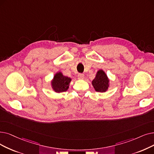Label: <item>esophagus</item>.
I'll return each mask as SVG.
<instances>
[{"label": "esophagus", "instance_id": "obj_1", "mask_svg": "<svg viewBox=\"0 0 154 154\" xmlns=\"http://www.w3.org/2000/svg\"><path fill=\"white\" fill-rule=\"evenodd\" d=\"M84 77H85V76H84V74H82V73H79V74L78 75V79H80V80L84 79Z\"/></svg>", "mask_w": 154, "mask_h": 154}]
</instances>
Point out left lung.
<instances>
[{"instance_id":"8db88e82","label":"left lung","mask_w":154,"mask_h":154,"mask_svg":"<svg viewBox=\"0 0 154 154\" xmlns=\"http://www.w3.org/2000/svg\"><path fill=\"white\" fill-rule=\"evenodd\" d=\"M92 84L96 91L105 92L109 88L110 81L105 72L100 69L97 72L95 78L92 81Z\"/></svg>"}]
</instances>
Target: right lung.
Returning <instances> with one entry per match:
<instances>
[{
    "label": "right lung",
    "mask_w": 154,
    "mask_h": 154,
    "mask_svg": "<svg viewBox=\"0 0 154 154\" xmlns=\"http://www.w3.org/2000/svg\"><path fill=\"white\" fill-rule=\"evenodd\" d=\"M71 81L70 77L63 75L61 72H58L53 76L50 84L53 91L57 93H60L68 90Z\"/></svg>",
    "instance_id": "1"
}]
</instances>
